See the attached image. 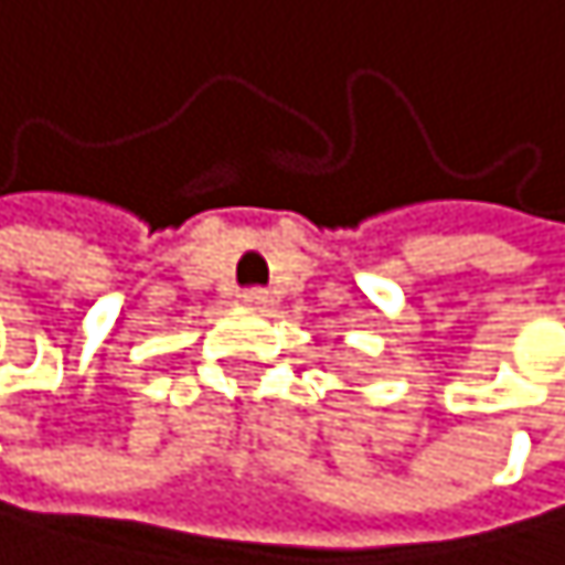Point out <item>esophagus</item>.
<instances>
[{"mask_svg":"<svg viewBox=\"0 0 565 565\" xmlns=\"http://www.w3.org/2000/svg\"><path fill=\"white\" fill-rule=\"evenodd\" d=\"M239 301L249 305V308H267V305H270V295H267L264 288H246V291L239 295Z\"/></svg>","mask_w":565,"mask_h":565,"instance_id":"34e87169","label":"esophagus"}]
</instances>
